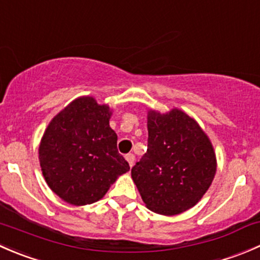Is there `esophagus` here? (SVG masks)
I'll use <instances>...</instances> for the list:
<instances>
[{
    "mask_svg": "<svg viewBox=\"0 0 260 260\" xmlns=\"http://www.w3.org/2000/svg\"><path fill=\"white\" fill-rule=\"evenodd\" d=\"M125 159H127V162L129 164V166L132 167L133 165H135L136 157H135V154H133V153H128V154H125Z\"/></svg>",
    "mask_w": 260,
    "mask_h": 260,
    "instance_id": "esophagus-1",
    "label": "esophagus"
}]
</instances>
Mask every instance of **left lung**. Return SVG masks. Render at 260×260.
<instances>
[{
	"label": "left lung",
	"instance_id": "1",
	"mask_svg": "<svg viewBox=\"0 0 260 260\" xmlns=\"http://www.w3.org/2000/svg\"><path fill=\"white\" fill-rule=\"evenodd\" d=\"M148 148L132 167V179L147 209L181 214L195 206L216 174L214 147L193 118L180 109L148 111Z\"/></svg>",
	"mask_w": 260,
	"mask_h": 260
}]
</instances>
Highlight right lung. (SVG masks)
<instances>
[{
	"label": "right lung",
	"instance_id": "obj_1",
	"mask_svg": "<svg viewBox=\"0 0 260 260\" xmlns=\"http://www.w3.org/2000/svg\"><path fill=\"white\" fill-rule=\"evenodd\" d=\"M112 111L93 96H80L59 112L45 129L39 161L49 187L68 204L101 200L129 165L118 153L109 127Z\"/></svg>",
	"mask_w": 260,
	"mask_h": 260
}]
</instances>
